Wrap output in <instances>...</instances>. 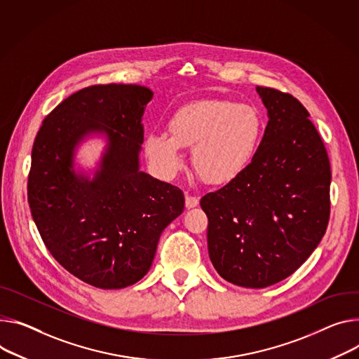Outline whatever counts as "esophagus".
I'll return each instance as SVG.
<instances>
[{
	"label": "esophagus",
	"mask_w": 359,
	"mask_h": 359,
	"mask_svg": "<svg viewBox=\"0 0 359 359\" xmlns=\"http://www.w3.org/2000/svg\"><path fill=\"white\" fill-rule=\"evenodd\" d=\"M199 205V198L193 196L189 191H186V208L191 209V208H196Z\"/></svg>",
	"instance_id": "1"
}]
</instances>
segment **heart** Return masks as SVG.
Masks as SVG:
<instances>
[{"instance_id": "obj_1", "label": "heart", "mask_w": 359, "mask_h": 359, "mask_svg": "<svg viewBox=\"0 0 359 359\" xmlns=\"http://www.w3.org/2000/svg\"><path fill=\"white\" fill-rule=\"evenodd\" d=\"M169 133L149 135L144 142L146 156L161 177H173L184 163L182 149H193L198 176L209 184H227L252 165L264 118L249 104L203 100L179 109L169 120Z\"/></svg>"}]
</instances>
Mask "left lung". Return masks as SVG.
<instances>
[{
	"label": "left lung",
	"instance_id": "obj_1",
	"mask_svg": "<svg viewBox=\"0 0 359 359\" xmlns=\"http://www.w3.org/2000/svg\"><path fill=\"white\" fill-rule=\"evenodd\" d=\"M256 91L269 121L252 165L201 201L215 269L255 289L305 262L327 232L331 209L330 158L308 110L287 93Z\"/></svg>",
	"mask_w": 359,
	"mask_h": 359
}]
</instances>
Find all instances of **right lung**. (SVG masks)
<instances>
[{"label": "right lung", "mask_w": 359, "mask_h": 359, "mask_svg": "<svg viewBox=\"0 0 359 359\" xmlns=\"http://www.w3.org/2000/svg\"><path fill=\"white\" fill-rule=\"evenodd\" d=\"M151 97L137 84L86 87L44 118L32 146L27 190L40 236L64 269L100 289L139 282L161 232L184 209L179 187L139 169ZM93 133L108 146L88 180L74 172V150Z\"/></svg>", "instance_id": "right-lung-1"}]
</instances>
